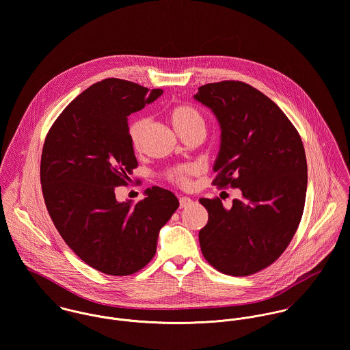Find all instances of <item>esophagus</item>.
Returning <instances> with one entry per match:
<instances>
[{
  "label": "esophagus",
  "instance_id": "obj_1",
  "mask_svg": "<svg viewBox=\"0 0 350 350\" xmlns=\"http://www.w3.org/2000/svg\"><path fill=\"white\" fill-rule=\"evenodd\" d=\"M192 202H193L192 198H189V197H181V198H180V208H187V206L191 205Z\"/></svg>",
  "mask_w": 350,
  "mask_h": 350
}]
</instances>
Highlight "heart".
I'll return each instance as SVG.
<instances>
[{
	"mask_svg": "<svg viewBox=\"0 0 350 350\" xmlns=\"http://www.w3.org/2000/svg\"><path fill=\"white\" fill-rule=\"evenodd\" d=\"M170 120L173 123L174 130L181 134L185 133L188 130H193L197 127H204L205 126V120L202 114L189 105H180L176 106L172 111H170ZM149 124V120L146 118H138L135 120H133L129 126V137H130V142L131 145L138 149L142 144V138L145 134V130ZM197 173V166L194 165H184L180 166L174 170L170 172L169 178L177 184L185 185L189 181V177Z\"/></svg>",
	"mask_w": 350,
	"mask_h": 350,
	"instance_id": "obj_1",
	"label": "heart"
}]
</instances>
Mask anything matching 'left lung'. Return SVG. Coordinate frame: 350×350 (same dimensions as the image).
I'll list each match as a JSON object with an SVG mask.
<instances>
[{
  "instance_id": "obj_1",
  "label": "left lung",
  "mask_w": 350,
  "mask_h": 350,
  "mask_svg": "<svg viewBox=\"0 0 350 350\" xmlns=\"http://www.w3.org/2000/svg\"><path fill=\"white\" fill-rule=\"evenodd\" d=\"M193 98L221 131L213 185L243 194L231 208L200 198L209 215L198 232L202 255L223 273H255L282 255L299 226L308 189L302 139L271 99L247 83H209Z\"/></svg>"
}]
</instances>
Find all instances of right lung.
Returning a JSON list of instances; mask_svg holds the SVG:
<instances>
[{
	"mask_svg": "<svg viewBox=\"0 0 350 350\" xmlns=\"http://www.w3.org/2000/svg\"><path fill=\"white\" fill-rule=\"evenodd\" d=\"M162 92L105 79L77 96L46 135L40 166L46 209L68 247L98 271L123 276L145 267L180 205L159 187L148 188L138 202L116 197L137 167L127 117Z\"/></svg>",
	"mask_w": 350,
	"mask_h": 350,
	"instance_id": "right-lung-1",
	"label": "right lung"
}]
</instances>
